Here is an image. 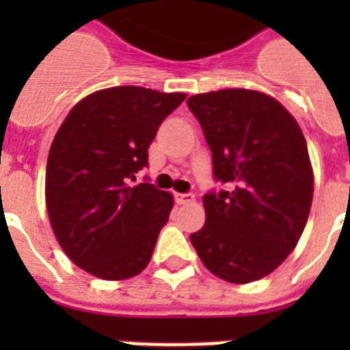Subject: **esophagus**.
<instances>
[{"label": "esophagus", "instance_id": "34e87169", "mask_svg": "<svg viewBox=\"0 0 350 350\" xmlns=\"http://www.w3.org/2000/svg\"><path fill=\"white\" fill-rule=\"evenodd\" d=\"M176 198V203H180V205H187V203L194 202V194H191V192H183V194H174Z\"/></svg>", "mask_w": 350, "mask_h": 350}]
</instances>
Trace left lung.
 Here are the masks:
<instances>
[{
	"label": "left lung",
	"mask_w": 350,
	"mask_h": 350,
	"mask_svg": "<svg viewBox=\"0 0 350 350\" xmlns=\"http://www.w3.org/2000/svg\"><path fill=\"white\" fill-rule=\"evenodd\" d=\"M187 107L213 152L205 225L191 234L200 260L230 283H250L285 261L304 232L314 180L304 132L287 109L256 90L191 96Z\"/></svg>",
	"instance_id": "left-lung-1"
}]
</instances>
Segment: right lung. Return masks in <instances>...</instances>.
Returning <instances> with one entry per match:
<instances>
[{
  "mask_svg": "<svg viewBox=\"0 0 350 350\" xmlns=\"http://www.w3.org/2000/svg\"><path fill=\"white\" fill-rule=\"evenodd\" d=\"M185 94L112 87L81 100L51 145L46 213L65 254L101 280L139 274L152 258L174 198L147 180L148 147Z\"/></svg>",
  "mask_w": 350,
  "mask_h": 350,
  "instance_id": "1",
  "label": "right lung"
}]
</instances>
